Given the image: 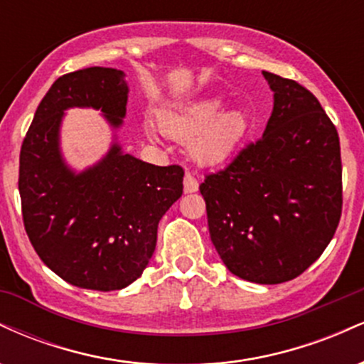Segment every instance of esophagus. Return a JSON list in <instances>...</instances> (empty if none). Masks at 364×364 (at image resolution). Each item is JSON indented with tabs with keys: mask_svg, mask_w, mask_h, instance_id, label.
<instances>
[{
	"mask_svg": "<svg viewBox=\"0 0 364 364\" xmlns=\"http://www.w3.org/2000/svg\"><path fill=\"white\" fill-rule=\"evenodd\" d=\"M183 188H185V193H195L198 190V179L191 173H186L185 179H183Z\"/></svg>",
	"mask_w": 364,
	"mask_h": 364,
	"instance_id": "34e87169",
	"label": "esophagus"
}]
</instances>
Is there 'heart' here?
Here are the masks:
<instances>
[{"label": "heart", "instance_id": "heart-1", "mask_svg": "<svg viewBox=\"0 0 364 364\" xmlns=\"http://www.w3.org/2000/svg\"><path fill=\"white\" fill-rule=\"evenodd\" d=\"M223 111L219 99H203L159 114V128L179 141H190V152L203 166L228 161L243 144L250 121L241 111Z\"/></svg>", "mask_w": 364, "mask_h": 364}]
</instances>
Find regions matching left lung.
Returning a JSON list of instances; mask_svg holds the SVG:
<instances>
[{
    "label": "left lung",
    "mask_w": 364,
    "mask_h": 364,
    "mask_svg": "<svg viewBox=\"0 0 364 364\" xmlns=\"http://www.w3.org/2000/svg\"><path fill=\"white\" fill-rule=\"evenodd\" d=\"M274 90L265 132L200 193L210 240L229 272L257 284L301 275L327 248L342 214V162L336 124L296 80L263 72Z\"/></svg>",
    "instance_id": "8db88e82"
}]
</instances>
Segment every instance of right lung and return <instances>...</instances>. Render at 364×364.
Returning a JSON list of instances; mask_svg holds the SVG:
<instances>
[{
  "label": "right lung",
  "mask_w": 364,
  "mask_h": 364,
  "mask_svg": "<svg viewBox=\"0 0 364 364\" xmlns=\"http://www.w3.org/2000/svg\"><path fill=\"white\" fill-rule=\"evenodd\" d=\"M121 70L92 66L53 83L20 149L18 190L25 231L54 274L94 291L123 289L140 277L157 243L161 217L183 193L181 166H154L121 154L82 174L61 161L58 129L66 107L101 109L123 123L128 87Z\"/></svg>",
  "instance_id": "add662e5"
}]
</instances>
